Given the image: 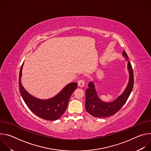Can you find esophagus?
I'll use <instances>...</instances> for the list:
<instances>
[{
  "mask_svg": "<svg viewBox=\"0 0 151 151\" xmlns=\"http://www.w3.org/2000/svg\"><path fill=\"white\" fill-rule=\"evenodd\" d=\"M85 85V82L83 80H79L78 81V86L80 87H83Z\"/></svg>",
  "mask_w": 151,
  "mask_h": 151,
  "instance_id": "1",
  "label": "esophagus"
}]
</instances>
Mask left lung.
I'll use <instances>...</instances> for the list:
<instances>
[{"label":"left lung","mask_w":151,"mask_h":151,"mask_svg":"<svg viewBox=\"0 0 151 151\" xmlns=\"http://www.w3.org/2000/svg\"><path fill=\"white\" fill-rule=\"evenodd\" d=\"M122 55L128 61L127 70L129 74L128 82L124 91L115 100L111 102H105L98 96L93 81L88 84V88L85 91V110L94 117L104 118L115 114L126 103L130 96L134 85V75L132 64L128 61V57L123 51Z\"/></svg>","instance_id":"8db88e82"}]
</instances>
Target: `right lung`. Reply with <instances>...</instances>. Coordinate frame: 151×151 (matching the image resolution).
Segmentation results:
<instances>
[{"label": "right lung", "instance_id": "obj_1", "mask_svg": "<svg viewBox=\"0 0 151 151\" xmlns=\"http://www.w3.org/2000/svg\"><path fill=\"white\" fill-rule=\"evenodd\" d=\"M24 63L21 67L19 75V90L21 97L29 109L37 116L48 121L60 118L66 111L69 100L73 92L77 88V83L66 85L57 94L48 99H40L29 93L21 83V76Z\"/></svg>", "mask_w": 151, "mask_h": 151}]
</instances>
